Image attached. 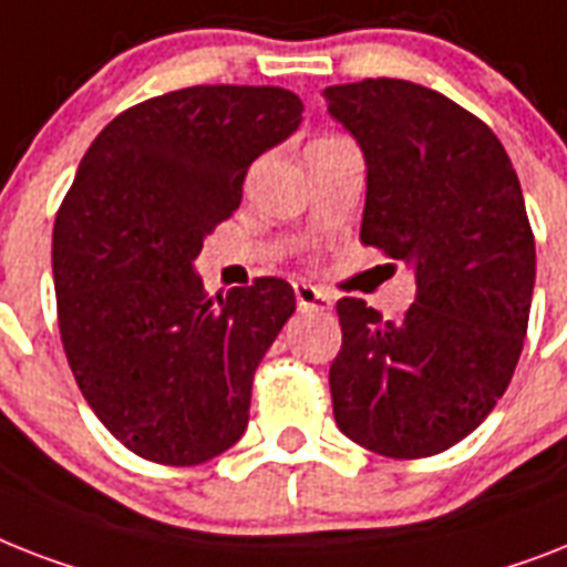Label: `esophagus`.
Segmentation results:
<instances>
[{"label": "esophagus", "instance_id": "esophagus-1", "mask_svg": "<svg viewBox=\"0 0 567 567\" xmlns=\"http://www.w3.org/2000/svg\"><path fill=\"white\" fill-rule=\"evenodd\" d=\"M293 293H297V306L299 311H308V308H315V311H326L331 308V297L315 285H306V282H297L293 285Z\"/></svg>", "mask_w": 567, "mask_h": 567}]
</instances>
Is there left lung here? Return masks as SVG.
Listing matches in <instances>:
<instances>
[{"mask_svg": "<svg viewBox=\"0 0 567 567\" xmlns=\"http://www.w3.org/2000/svg\"><path fill=\"white\" fill-rule=\"evenodd\" d=\"M323 99L367 163L361 241L416 282L399 323L338 302L334 422L384 457H431L489 416L522 355L536 282L522 183L498 136L427 86L367 78Z\"/></svg>", "mask_w": 567, "mask_h": 567, "instance_id": "8db88e82", "label": "left lung"}]
</instances>
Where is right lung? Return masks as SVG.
Wrapping results in <instances>:
<instances>
[{
    "instance_id": "1",
    "label": "right lung",
    "mask_w": 567,
    "mask_h": 567,
    "mask_svg": "<svg viewBox=\"0 0 567 567\" xmlns=\"http://www.w3.org/2000/svg\"><path fill=\"white\" fill-rule=\"evenodd\" d=\"M302 122L282 86H188L95 136L52 236L60 340L101 425L165 466L241 440L256 367L297 311L285 279L209 299L204 238L241 204L256 156Z\"/></svg>"
}]
</instances>
